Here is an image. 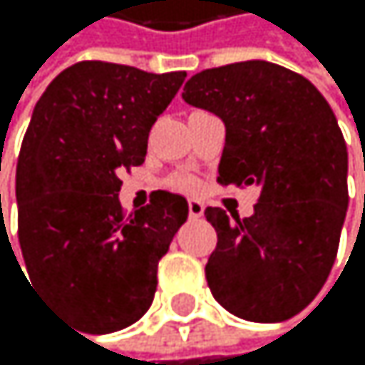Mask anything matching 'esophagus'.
I'll return each instance as SVG.
<instances>
[{
  "label": "esophagus",
  "mask_w": 365,
  "mask_h": 365,
  "mask_svg": "<svg viewBox=\"0 0 365 365\" xmlns=\"http://www.w3.org/2000/svg\"><path fill=\"white\" fill-rule=\"evenodd\" d=\"M203 210H205V205L201 201H197V199H190L188 201V215H190V219L203 217Z\"/></svg>",
  "instance_id": "obj_1"
}]
</instances>
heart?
Wrapping results in <instances>:
<instances>
[{
  "instance_id": "heart-1",
  "label": "heart",
  "mask_w": 365,
  "mask_h": 365,
  "mask_svg": "<svg viewBox=\"0 0 365 365\" xmlns=\"http://www.w3.org/2000/svg\"><path fill=\"white\" fill-rule=\"evenodd\" d=\"M177 188H181V190H195L197 188V181L195 179H179L177 181Z\"/></svg>"
}]
</instances>
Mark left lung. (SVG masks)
Masks as SVG:
<instances>
[{"instance_id":"1","label":"left lung","mask_w":365,"mask_h":365,"mask_svg":"<svg viewBox=\"0 0 365 365\" xmlns=\"http://www.w3.org/2000/svg\"><path fill=\"white\" fill-rule=\"evenodd\" d=\"M181 98L225 124L223 186H256L254 215L207 207L217 250L207 287L232 315L282 322L324 287L348 210V150L337 118L313 83L269 61L195 74Z\"/></svg>"}]
</instances>
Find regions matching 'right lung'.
<instances>
[{
  "label": "right lung",
  "mask_w": 365,
  "mask_h": 365,
  "mask_svg": "<svg viewBox=\"0 0 365 365\" xmlns=\"http://www.w3.org/2000/svg\"><path fill=\"white\" fill-rule=\"evenodd\" d=\"M186 72L83 61L48 85L17 162L19 245L32 284L85 333L131 327L150 307L158 262L188 219L166 190L124 217L120 173L146 158L148 131Z\"/></svg>",
  "instance_id": "right-lung-1"
}]
</instances>
